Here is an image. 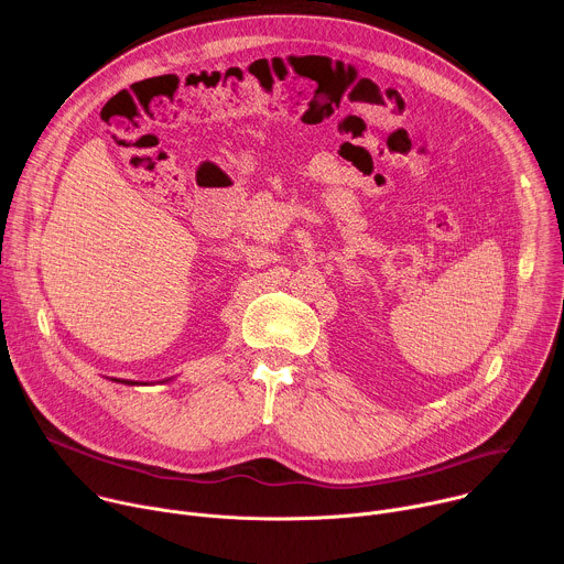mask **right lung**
<instances>
[{
  "mask_svg": "<svg viewBox=\"0 0 564 564\" xmlns=\"http://www.w3.org/2000/svg\"><path fill=\"white\" fill-rule=\"evenodd\" d=\"M174 377H167V379H163V381H158V383H165V381H172ZM111 381H118V383H124V386H147L149 381H133V379H111Z\"/></svg>",
  "mask_w": 564,
  "mask_h": 564,
  "instance_id": "1",
  "label": "right lung"
}]
</instances>
